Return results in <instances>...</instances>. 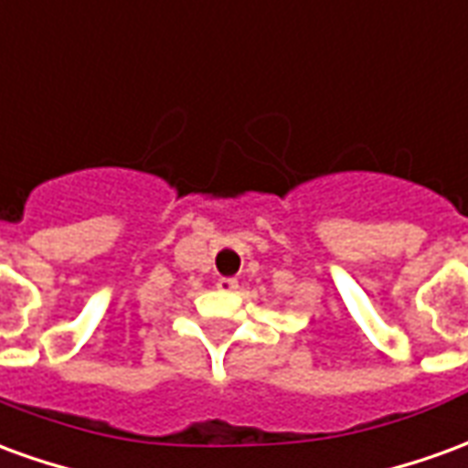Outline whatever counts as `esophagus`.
Masks as SVG:
<instances>
[{
  "label": "esophagus",
  "instance_id": "obj_1",
  "mask_svg": "<svg viewBox=\"0 0 468 468\" xmlns=\"http://www.w3.org/2000/svg\"><path fill=\"white\" fill-rule=\"evenodd\" d=\"M218 288H220V291H235V288H238V281H235V278H218Z\"/></svg>",
  "mask_w": 468,
  "mask_h": 468
}]
</instances>
